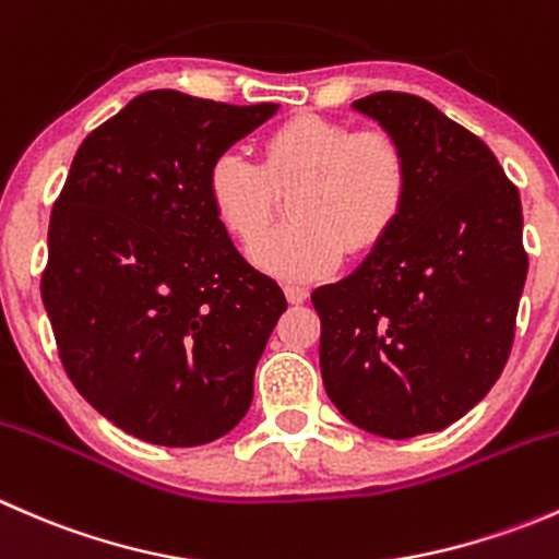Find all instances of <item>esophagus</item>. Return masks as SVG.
I'll list each match as a JSON object with an SVG mask.
<instances>
[{
    "mask_svg": "<svg viewBox=\"0 0 559 559\" xmlns=\"http://www.w3.org/2000/svg\"><path fill=\"white\" fill-rule=\"evenodd\" d=\"M284 295H286V300L292 302V306H302V302L308 300V289H306V286H297V284L284 286Z\"/></svg>",
    "mask_w": 559,
    "mask_h": 559,
    "instance_id": "obj_1",
    "label": "esophagus"
}]
</instances>
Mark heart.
<instances>
[{
	"mask_svg": "<svg viewBox=\"0 0 559 559\" xmlns=\"http://www.w3.org/2000/svg\"><path fill=\"white\" fill-rule=\"evenodd\" d=\"M286 193L296 224L263 239ZM408 194V154L394 134L357 132L313 112L275 127L259 165L240 151H224L207 170L218 224L243 246L261 237L251 248L253 264L281 281L324 278L341 264L343 248L373 251L400 222Z\"/></svg>",
	"mask_w": 559,
	"mask_h": 559,
	"instance_id": "b5f03b06",
	"label": "heart"
}]
</instances>
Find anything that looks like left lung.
I'll return each instance as SVG.
<instances>
[{
  "instance_id": "obj_1",
  "label": "left lung",
  "mask_w": 559,
  "mask_h": 559,
  "mask_svg": "<svg viewBox=\"0 0 559 559\" xmlns=\"http://www.w3.org/2000/svg\"><path fill=\"white\" fill-rule=\"evenodd\" d=\"M400 140L411 194L348 278L319 286V362L335 408L384 438L438 432L492 389L527 278L520 191L484 140L416 94L354 103Z\"/></svg>"
}]
</instances>
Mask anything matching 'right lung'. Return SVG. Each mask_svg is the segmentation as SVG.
Returning a JSON list of instances; mask_svg holds the SVG:
<instances>
[{
    "label": "right lung",
    "mask_w": 559,
    "mask_h": 559,
    "mask_svg": "<svg viewBox=\"0 0 559 559\" xmlns=\"http://www.w3.org/2000/svg\"><path fill=\"white\" fill-rule=\"evenodd\" d=\"M275 105L145 92L81 143L48 227L39 292L78 392L159 447L227 436L286 297L207 200L213 159Z\"/></svg>",
    "instance_id": "add662e5"
}]
</instances>
